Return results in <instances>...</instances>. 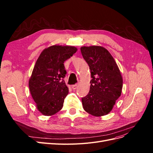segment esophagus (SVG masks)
Wrapping results in <instances>:
<instances>
[{"label":"esophagus","instance_id":"34e87169","mask_svg":"<svg viewBox=\"0 0 153 153\" xmlns=\"http://www.w3.org/2000/svg\"><path fill=\"white\" fill-rule=\"evenodd\" d=\"M77 87H78V84H75V85H72V89H77Z\"/></svg>","mask_w":153,"mask_h":153}]
</instances>
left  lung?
<instances>
[{
  "instance_id": "1",
  "label": "left lung",
  "mask_w": 153,
  "mask_h": 153,
  "mask_svg": "<svg viewBox=\"0 0 153 153\" xmlns=\"http://www.w3.org/2000/svg\"><path fill=\"white\" fill-rule=\"evenodd\" d=\"M91 73L90 91L82 98L83 108L94 116L108 114L121 94L123 78L108 51L99 46L80 48Z\"/></svg>"
}]
</instances>
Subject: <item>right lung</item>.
Listing matches in <instances>:
<instances>
[{
    "instance_id": "1",
    "label": "right lung",
    "mask_w": 153,
    "mask_h": 153,
    "mask_svg": "<svg viewBox=\"0 0 153 153\" xmlns=\"http://www.w3.org/2000/svg\"><path fill=\"white\" fill-rule=\"evenodd\" d=\"M76 50L69 46L54 45L45 49L37 60L29 86L42 114L52 115L62 109L69 91L64 80L66 74L64 62Z\"/></svg>"
}]
</instances>
